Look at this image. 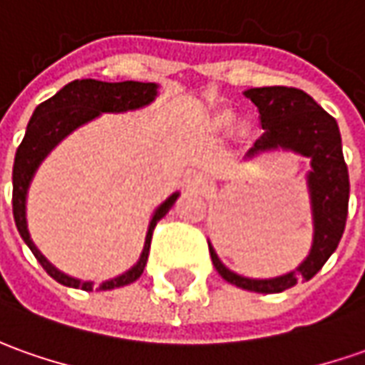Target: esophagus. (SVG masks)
Here are the masks:
<instances>
[{
  "label": "esophagus",
  "instance_id": "obj_1",
  "mask_svg": "<svg viewBox=\"0 0 365 365\" xmlns=\"http://www.w3.org/2000/svg\"><path fill=\"white\" fill-rule=\"evenodd\" d=\"M205 183H207V178L203 173H193L192 178H190V185L192 187H203Z\"/></svg>",
  "mask_w": 365,
  "mask_h": 365
}]
</instances>
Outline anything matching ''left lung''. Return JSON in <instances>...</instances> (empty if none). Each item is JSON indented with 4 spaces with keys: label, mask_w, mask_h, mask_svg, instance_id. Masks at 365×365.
<instances>
[{
    "label": "left lung",
    "mask_w": 365,
    "mask_h": 365,
    "mask_svg": "<svg viewBox=\"0 0 365 365\" xmlns=\"http://www.w3.org/2000/svg\"><path fill=\"white\" fill-rule=\"evenodd\" d=\"M259 111L262 138L247 151L245 160L266 151H294L309 160L306 173L309 205H312V247L306 259L284 276L245 277L232 272L217 257L214 245L210 244L212 264L225 282L234 286L257 292V294H279L294 287L299 279H312L318 274L328 257L338 247L346 217H348L349 175L348 165L341 153V135L338 121L322 110L314 98L296 88H252L244 91Z\"/></svg>",
    "instance_id": "obj_1"
}]
</instances>
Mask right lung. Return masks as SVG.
Here are the masks:
<instances>
[{
    "label": "right lung",
    "instance_id": "obj_1",
    "mask_svg": "<svg viewBox=\"0 0 365 365\" xmlns=\"http://www.w3.org/2000/svg\"><path fill=\"white\" fill-rule=\"evenodd\" d=\"M158 89L160 86L150 83V81L148 83H143V81L110 83V81H98V79H76L59 89L53 98L39 103L27 123L26 138L19 143L16 151V162H14V220H16L17 232L24 237L27 247L31 250V254L36 255L41 267L61 286L81 287L86 292H93V282H83L79 277L63 274L37 250V245L34 244V240L29 235L27 192H29V185H31L37 168L71 131L93 121L101 113H123V111L141 110L158 98ZM178 197H180V192H173L165 202L155 207L150 225H148V234H145L140 259L128 272L111 277V279H106L98 289H115V287L128 286L143 274V267L148 264V255H150L153 227L172 210Z\"/></svg>",
    "mask_w": 365,
    "mask_h": 365
}]
</instances>
